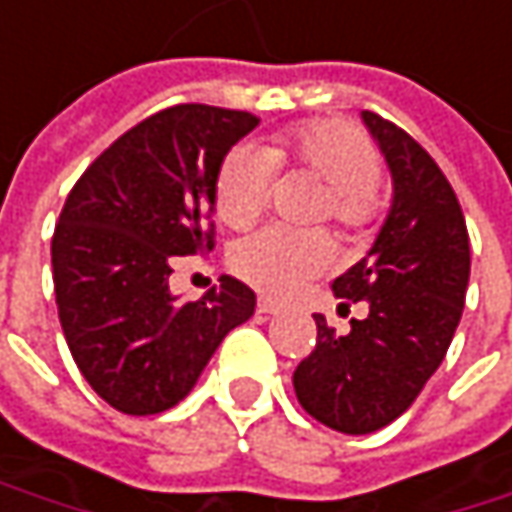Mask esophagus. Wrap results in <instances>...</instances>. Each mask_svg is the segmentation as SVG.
Returning a JSON list of instances; mask_svg holds the SVG:
<instances>
[{
  "label": "esophagus",
  "instance_id": "34e87169",
  "mask_svg": "<svg viewBox=\"0 0 512 512\" xmlns=\"http://www.w3.org/2000/svg\"><path fill=\"white\" fill-rule=\"evenodd\" d=\"M281 307L275 304V301H269V298H260L257 301V313H263V316H272V313H278Z\"/></svg>",
  "mask_w": 512,
  "mask_h": 512
}]
</instances>
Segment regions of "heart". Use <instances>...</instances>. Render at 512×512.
I'll list each match as a JSON object with an SVG mask.
<instances>
[{
    "label": "heart",
    "instance_id": "1",
    "mask_svg": "<svg viewBox=\"0 0 512 512\" xmlns=\"http://www.w3.org/2000/svg\"><path fill=\"white\" fill-rule=\"evenodd\" d=\"M275 167L307 170L327 185L324 217L345 234L371 228L379 217L382 159L374 141L356 124L316 118L272 138L266 150L240 144L223 159L214 182L217 217L231 228H246L263 214L275 188ZM333 263V243L324 234H295L260 228L231 252L237 278L266 295H289Z\"/></svg>",
    "mask_w": 512,
    "mask_h": 512
}]
</instances>
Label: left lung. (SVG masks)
Instances as JSON below:
<instances>
[{
	"mask_svg": "<svg viewBox=\"0 0 512 512\" xmlns=\"http://www.w3.org/2000/svg\"><path fill=\"white\" fill-rule=\"evenodd\" d=\"M394 179V205L371 252L333 281L339 310L368 307L339 336L316 318L313 353L295 368V397L318 423L371 435L406 411L449 350L469 284L461 202L437 162L397 124L362 112Z\"/></svg>",
	"mask_w": 512,
	"mask_h": 512,
	"instance_id": "obj_1",
	"label": "left lung"
}]
</instances>
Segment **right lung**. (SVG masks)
Listing matches in <instances>:
<instances>
[{
    "label": "right lung",
    "mask_w": 512,
    "mask_h": 512,
    "mask_svg": "<svg viewBox=\"0 0 512 512\" xmlns=\"http://www.w3.org/2000/svg\"><path fill=\"white\" fill-rule=\"evenodd\" d=\"M257 115L176 104L115 138L66 196L51 237L63 336L92 391L124 414L188 397L255 292L223 275L196 301L170 295L176 257L214 249V182Z\"/></svg>",
    "instance_id": "add662e5"
}]
</instances>
